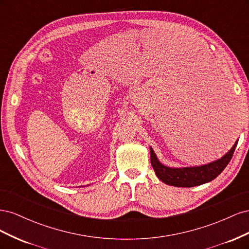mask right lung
Segmentation results:
<instances>
[{
    "instance_id": "right-lung-1",
    "label": "right lung",
    "mask_w": 249,
    "mask_h": 249,
    "mask_svg": "<svg viewBox=\"0 0 249 249\" xmlns=\"http://www.w3.org/2000/svg\"><path fill=\"white\" fill-rule=\"evenodd\" d=\"M238 141L230 149V152L225 154L221 159H218L212 163L201 165L197 167H184V168H170L164 166L159 162L158 158L150 147V163L156 172V176L159 178L162 182L167 185L176 187H194L206 184L208 182L217 178L223 169L227 167L230 163L232 154L235 152Z\"/></svg>"
}]
</instances>
